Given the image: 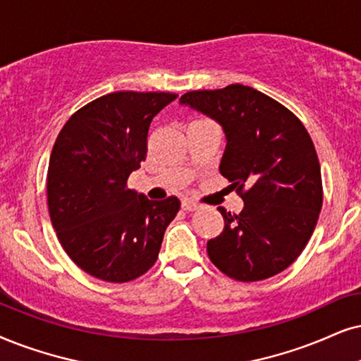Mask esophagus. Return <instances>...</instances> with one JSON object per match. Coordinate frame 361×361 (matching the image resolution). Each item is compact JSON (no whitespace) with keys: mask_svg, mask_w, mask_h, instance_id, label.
<instances>
[{"mask_svg":"<svg viewBox=\"0 0 361 361\" xmlns=\"http://www.w3.org/2000/svg\"><path fill=\"white\" fill-rule=\"evenodd\" d=\"M181 208H183L185 212H195V209L200 208V204L193 202V200H183V202H181Z\"/></svg>","mask_w":361,"mask_h":361,"instance_id":"esophagus-1","label":"esophagus"}]
</instances>
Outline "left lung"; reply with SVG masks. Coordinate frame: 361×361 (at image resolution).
I'll return each mask as SVG.
<instances>
[{
    "label": "left lung",
    "mask_w": 361,
    "mask_h": 361,
    "mask_svg": "<svg viewBox=\"0 0 361 361\" xmlns=\"http://www.w3.org/2000/svg\"><path fill=\"white\" fill-rule=\"evenodd\" d=\"M181 104L220 123V173L245 207L218 208L225 228L207 243L218 270L259 281L286 270L307 246L323 203L322 171L307 128L288 108L243 85L188 91Z\"/></svg>",
    "instance_id": "1"
}]
</instances>
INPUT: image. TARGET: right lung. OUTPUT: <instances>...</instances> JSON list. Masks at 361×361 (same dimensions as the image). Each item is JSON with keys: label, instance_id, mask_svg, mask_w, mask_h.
<instances>
[{"label": "right lung", "instance_id": "right-lung-1", "mask_svg": "<svg viewBox=\"0 0 361 361\" xmlns=\"http://www.w3.org/2000/svg\"><path fill=\"white\" fill-rule=\"evenodd\" d=\"M175 93L116 91L73 115L49 157L48 209L65 252L98 280L125 283L157 262L176 196L153 202L126 188L147 158L152 120Z\"/></svg>", "mask_w": 361, "mask_h": 361}]
</instances>
